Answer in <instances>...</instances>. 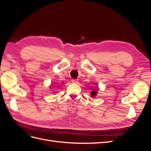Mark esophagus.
I'll return each instance as SVG.
<instances>
[{
    "label": "esophagus",
    "mask_w": 151,
    "mask_h": 151,
    "mask_svg": "<svg viewBox=\"0 0 151 151\" xmlns=\"http://www.w3.org/2000/svg\"><path fill=\"white\" fill-rule=\"evenodd\" d=\"M72 83L77 84V83H79V81L77 80V79H72Z\"/></svg>",
    "instance_id": "esophagus-1"
}]
</instances>
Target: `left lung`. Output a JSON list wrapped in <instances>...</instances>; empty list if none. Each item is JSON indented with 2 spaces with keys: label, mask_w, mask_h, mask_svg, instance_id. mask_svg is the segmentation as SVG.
Listing matches in <instances>:
<instances>
[{
  "label": "left lung",
  "mask_w": 151,
  "mask_h": 151,
  "mask_svg": "<svg viewBox=\"0 0 151 151\" xmlns=\"http://www.w3.org/2000/svg\"><path fill=\"white\" fill-rule=\"evenodd\" d=\"M98 93V91L96 90V89H94L93 91H92L91 92V93H90V94H91V96L92 97V98H95L96 97V96L97 95V94Z\"/></svg>",
  "instance_id": "left-lung-1"
}]
</instances>
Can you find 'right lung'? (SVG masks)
<instances>
[{
  "mask_svg": "<svg viewBox=\"0 0 151 151\" xmlns=\"http://www.w3.org/2000/svg\"><path fill=\"white\" fill-rule=\"evenodd\" d=\"M51 86H52V85H51ZM50 88H51V89H52V86H50Z\"/></svg>",
  "mask_w": 151,
  "mask_h": 151,
  "instance_id": "add662e5",
  "label": "right lung"
}]
</instances>
